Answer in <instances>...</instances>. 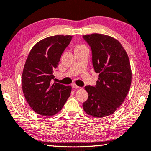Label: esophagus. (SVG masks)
<instances>
[{
    "label": "esophagus",
    "instance_id": "34e87169",
    "mask_svg": "<svg viewBox=\"0 0 151 151\" xmlns=\"http://www.w3.org/2000/svg\"><path fill=\"white\" fill-rule=\"evenodd\" d=\"M71 86H72L73 88H80V87H79V86H78L76 85V84H75V83L72 84V85H71Z\"/></svg>",
    "mask_w": 151,
    "mask_h": 151
}]
</instances>
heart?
<instances>
[{"label":"heart","instance_id":"1","mask_svg":"<svg viewBox=\"0 0 151 151\" xmlns=\"http://www.w3.org/2000/svg\"><path fill=\"white\" fill-rule=\"evenodd\" d=\"M86 48V47H85L84 45H76L75 47V50H80V49H82V48Z\"/></svg>","mask_w":151,"mask_h":151}]
</instances>
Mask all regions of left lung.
Segmentation results:
<instances>
[{"label":"left lung","instance_id":"8db88e82","mask_svg":"<svg viewBox=\"0 0 151 151\" xmlns=\"http://www.w3.org/2000/svg\"><path fill=\"white\" fill-rule=\"evenodd\" d=\"M83 37L91 47L94 69L99 74L95 86L85 87L88 97L83 109L91 116H109L122 104L131 87L129 57L121 43L109 36L94 33Z\"/></svg>","mask_w":151,"mask_h":151}]
</instances>
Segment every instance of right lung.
<instances>
[{"label":"right lung","instance_id":"add662e5","mask_svg":"<svg viewBox=\"0 0 151 151\" xmlns=\"http://www.w3.org/2000/svg\"><path fill=\"white\" fill-rule=\"evenodd\" d=\"M73 36L56 35L38 42L30 50L22 75V91L33 111L49 116L59 112L70 95V86L52 84L54 70Z\"/></svg>","mask_w":151,"mask_h":151}]
</instances>
